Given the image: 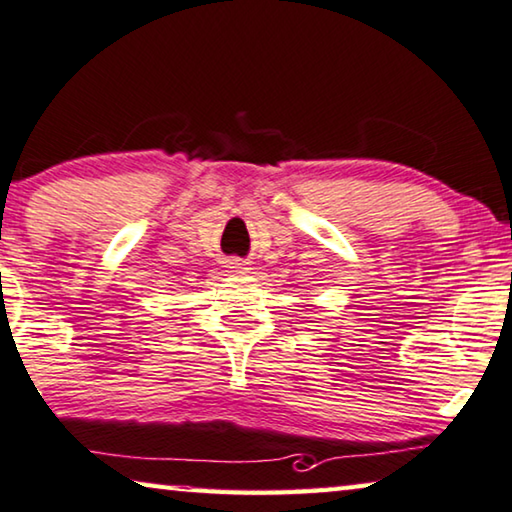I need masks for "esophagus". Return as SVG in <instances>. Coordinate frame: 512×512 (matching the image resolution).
I'll return each instance as SVG.
<instances>
[{
  "mask_svg": "<svg viewBox=\"0 0 512 512\" xmlns=\"http://www.w3.org/2000/svg\"><path fill=\"white\" fill-rule=\"evenodd\" d=\"M227 269H230V273H234V276H246V273L253 271V266H250L248 262H243V259H230L227 262Z\"/></svg>",
  "mask_w": 512,
  "mask_h": 512,
  "instance_id": "esophagus-1",
  "label": "esophagus"
}]
</instances>
